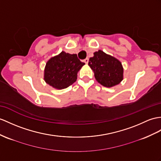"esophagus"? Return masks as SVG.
Returning <instances> with one entry per match:
<instances>
[{
	"label": "esophagus",
	"instance_id": "1",
	"mask_svg": "<svg viewBox=\"0 0 161 161\" xmlns=\"http://www.w3.org/2000/svg\"><path fill=\"white\" fill-rule=\"evenodd\" d=\"M86 64H88V62H89V58H86L85 59H84V61H83Z\"/></svg>",
	"mask_w": 161,
	"mask_h": 161
}]
</instances>
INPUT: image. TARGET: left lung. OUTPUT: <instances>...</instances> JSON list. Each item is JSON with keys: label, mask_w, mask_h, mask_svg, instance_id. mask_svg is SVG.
<instances>
[{"label": "left lung", "mask_w": 161, "mask_h": 161, "mask_svg": "<svg viewBox=\"0 0 161 161\" xmlns=\"http://www.w3.org/2000/svg\"><path fill=\"white\" fill-rule=\"evenodd\" d=\"M88 65L93 70L96 80L104 87H114L123 80L124 68L121 63L103 50L94 53Z\"/></svg>", "instance_id": "1"}]
</instances>
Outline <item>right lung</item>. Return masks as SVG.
Instances as JSON below:
<instances>
[{"instance_id": "add662e5", "label": "right lung", "mask_w": 161, "mask_h": 161, "mask_svg": "<svg viewBox=\"0 0 161 161\" xmlns=\"http://www.w3.org/2000/svg\"><path fill=\"white\" fill-rule=\"evenodd\" d=\"M85 65L77 57L64 51L47 61L44 79L47 84L57 89H63L76 81L78 72Z\"/></svg>"}]
</instances>
